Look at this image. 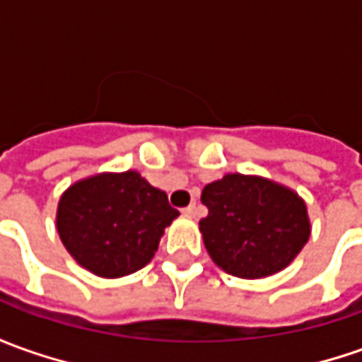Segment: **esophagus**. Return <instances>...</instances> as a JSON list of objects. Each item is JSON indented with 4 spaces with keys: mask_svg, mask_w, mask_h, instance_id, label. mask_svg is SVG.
<instances>
[{
    "mask_svg": "<svg viewBox=\"0 0 362 362\" xmlns=\"http://www.w3.org/2000/svg\"><path fill=\"white\" fill-rule=\"evenodd\" d=\"M182 212L186 214V216H190V218H194V216L198 214V206H196V204H190V206H186Z\"/></svg>",
    "mask_w": 362,
    "mask_h": 362,
    "instance_id": "esophagus-1",
    "label": "esophagus"
}]
</instances>
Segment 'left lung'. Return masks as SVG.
I'll return each mask as SVG.
<instances>
[{
    "mask_svg": "<svg viewBox=\"0 0 362 362\" xmlns=\"http://www.w3.org/2000/svg\"><path fill=\"white\" fill-rule=\"evenodd\" d=\"M208 216L200 220L206 250L223 272L259 279L291 264L309 240L305 202L257 176L228 174L202 192Z\"/></svg>",
    "mask_w": 362,
    "mask_h": 362,
    "instance_id": "1",
    "label": "left lung"
}]
</instances>
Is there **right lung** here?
<instances>
[{
  "label": "right lung",
  "instance_id": "add662e5",
  "mask_svg": "<svg viewBox=\"0 0 362 362\" xmlns=\"http://www.w3.org/2000/svg\"><path fill=\"white\" fill-rule=\"evenodd\" d=\"M178 216L168 196L139 172L100 174L71 186L59 202L57 230L67 252L100 277L148 264L164 228Z\"/></svg>",
  "mask_w": 362,
  "mask_h": 362
}]
</instances>
